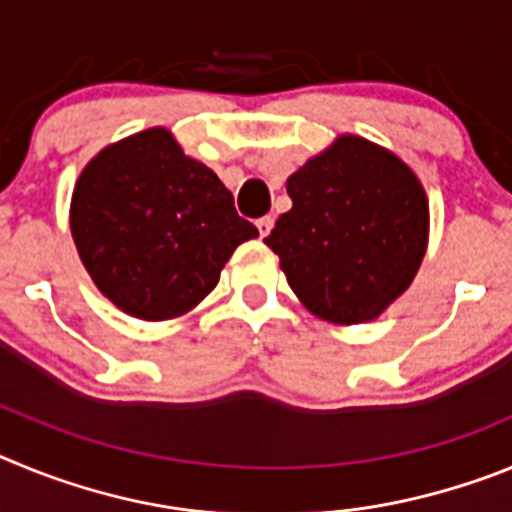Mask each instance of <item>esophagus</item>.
Segmentation results:
<instances>
[{"label":"esophagus","mask_w":512,"mask_h":512,"mask_svg":"<svg viewBox=\"0 0 512 512\" xmlns=\"http://www.w3.org/2000/svg\"><path fill=\"white\" fill-rule=\"evenodd\" d=\"M256 228H259V235H261V238H266V235L271 233V228H274V217H271V215L261 217L259 223H256Z\"/></svg>","instance_id":"esophagus-1"}]
</instances>
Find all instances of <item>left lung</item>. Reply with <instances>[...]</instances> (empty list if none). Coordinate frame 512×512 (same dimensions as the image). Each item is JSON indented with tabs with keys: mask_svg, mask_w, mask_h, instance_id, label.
Here are the masks:
<instances>
[{
	"mask_svg": "<svg viewBox=\"0 0 512 512\" xmlns=\"http://www.w3.org/2000/svg\"><path fill=\"white\" fill-rule=\"evenodd\" d=\"M292 210L264 243L320 320L379 318L413 284L428 248V197L397 153L338 135L287 179Z\"/></svg>",
	"mask_w": 512,
	"mask_h": 512,
	"instance_id": "obj_1",
	"label": "left lung"
}]
</instances>
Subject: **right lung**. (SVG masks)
Segmentation results:
<instances>
[{"label": "right lung", "instance_id": "obj_1", "mask_svg": "<svg viewBox=\"0 0 512 512\" xmlns=\"http://www.w3.org/2000/svg\"><path fill=\"white\" fill-rule=\"evenodd\" d=\"M71 238L92 282L138 320H171L200 305L243 241L259 235L233 194L169 128L110 143L74 184Z\"/></svg>", "mask_w": 512, "mask_h": 512}]
</instances>
